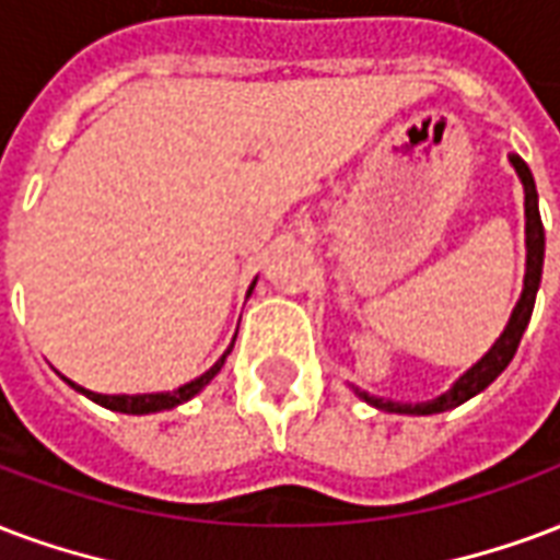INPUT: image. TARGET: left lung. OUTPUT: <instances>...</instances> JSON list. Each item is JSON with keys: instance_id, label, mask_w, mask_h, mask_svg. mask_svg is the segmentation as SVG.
Returning a JSON list of instances; mask_svg holds the SVG:
<instances>
[{"instance_id": "8db88e82", "label": "left lung", "mask_w": 560, "mask_h": 560, "mask_svg": "<svg viewBox=\"0 0 560 560\" xmlns=\"http://www.w3.org/2000/svg\"><path fill=\"white\" fill-rule=\"evenodd\" d=\"M513 168L520 172L525 184V243H528V269H525V291L516 302V308L511 314V323L508 329L501 332V338L492 343V350L483 359H480L471 371L459 376L451 392H445L436 400H428V404H395V400H383V397L368 395V392H359L362 400H368L371 407L385 409V412H404V416H433V412H445V409H454L459 404H466L469 397H475L478 392H483L487 385L495 380V376L511 364V359L516 355V347L523 341V332L528 320H532L534 300H537V288H540V272H544V222H540V210H537V186H534L532 168L525 165L523 156H511Z\"/></svg>"}]
</instances>
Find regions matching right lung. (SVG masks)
<instances>
[{
  "label": "right lung",
  "mask_w": 560,
  "mask_h": 560,
  "mask_svg": "<svg viewBox=\"0 0 560 560\" xmlns=\"http://www.w3.org/2000/svg\"><path fill=\"white\" fill-rule=\"evenodd\" d=\"M228 353H231V350H228ZM225 355H222V359H219L207 374H201L198 380H192V383L180 385V388H175V392H165V395H97V392H89V388L70 383V380L68 383L73 385L77 392H82L85 397H91L94 404H101V407L115 409V412H127V416H148V412H160V409H175L177 404H184V400H189V397H196L198 392H201V388H205V385L219 374V368H222V362H225Z\"/></svg>",
  "instance_id": "obj_1"
}]
</instances>
